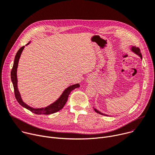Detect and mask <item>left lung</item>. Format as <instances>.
Masks as SVG:
<instances>
[{"mask_svg": "<svg viewBox=\"0 0 155 155\" xmlns=\"http://www.w3.org/2000/svg\"><path fill=\"white\" fill-rule=\"evenodd\" d=\"M130 50H131V51H133V52H134V53H135V54H137V55H138V56L141 58V59L142 60V55H141V52H140V48H139L136 47H134V46H131V49H130ZM94 110H95L97 113H99V114H100V115H104V116H109V115H108L104 114V113H102L101 112L99 111L97 109L95 108L94 107Z\"/></svg>", "mask_w": 155, "mask_h": 155, "instance_id": "left-lung-1", "label": "left lung"}]
</instances>
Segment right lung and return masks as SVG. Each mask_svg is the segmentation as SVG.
Here are the masks:
<instances>
[{"instance_id":"1","label":"right lung","mask_w":155,"mask_h":155,"mask_svg":"<svg viewBox=\"0 0 155 155\" xmlns=\"http://www.w3.org/2000/svg\"><path fill=\"white\" fill-rule=\"evenodd\" d=\"M30 42H29L26 45H28ZM24 47L25 46L22 47L17 52L15 57L14 61V65L11 70V74H10V76H11V80H12L14 88V94H15V97L16 98V100H17L18 104L20 105L27 108V110H30V111H32V113H35L37 115H50L60 111L61 109L63 108V107L65 105L70 92L75 88L80 87L79 84H76L68 87L67 88L65 89V90L63 91L60 97L55 101H54V103H52V104L49 105L46 107L35 108L28 106L27 104H25V102L23 101L21 98V96H20V94L18 90V87H17V81H18L17 76V67H18L19 58L20 57V55H21L23 50L24 49Z\"/></svg>"}]
</instances>
